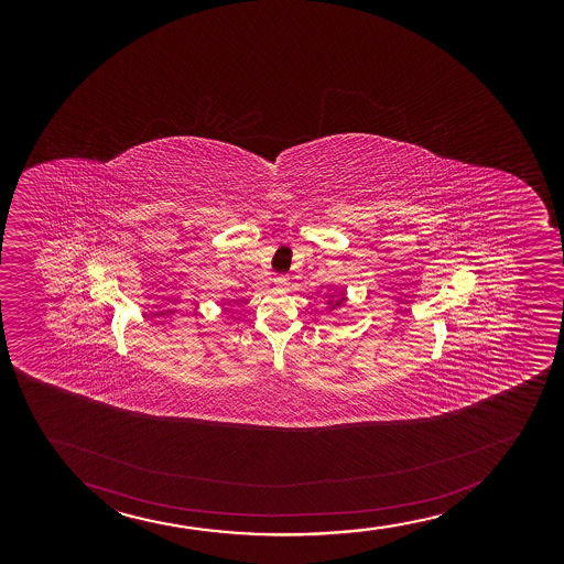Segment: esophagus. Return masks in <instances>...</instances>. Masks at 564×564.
<instances>
[{"mask_svg":"<svg viewBox=\"0 0 564 564\" xmlns=\"http://www.w3.org/2000/svg\"><path fill=\"white\" fill-rule=\"evenodd\" d=\"M274 284L279 285V288H285V285L290 284V279H288V276H276V279H274Z\"/></svg>","mask_w":564,"mask_h":564,"instance_id":"1","label":"esophagus"}]
</instances>
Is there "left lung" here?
Wrapping results in <instances>:
<instances>
[{"label": "left lung", "instance_id": "1", "mask_svg": "<svg viewBox=\"0 0 564 564\" xmlns=\"http://www.w3.org/2000/svg\"><path fill=\"white\" fill-rule=\"evenodd\" d=\"M344 303H346V292H343V295H340L338 299H335V301L329 299V301H327V311H337L338 306H343Z\"/></svg>", "mask_w": 564, "mask_h": 564}]
</instances>
